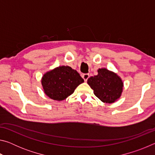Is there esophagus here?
Instances as JSON below:
<instances>
[{
    "instance_id": "obj_1",
    "label": "esophagus",
    "mask_w": 155,
    "mask_h": 155,
    "mask_svg": "<svg viewBox=\"0 0 155 155\" xmlns=\"http://www.w3.org/2000/svg\"><path fill=\"white\" fill-rule=\"evenodd\" d=\"M82 77L84 79V81H85V82H86V81H87L88 78L90 77V75H89V74H82Z\"/></svg>"
}]
</instances>
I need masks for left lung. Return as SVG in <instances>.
Listing matches in <instances>:
<instances>
[{"instance_id": "8db88e82", "label": "left lung", "mask_w": 155, "mask_h": 155, "mask_svg": "<svg viewBox=\"0 0 155 155\" xmlns=\"http://www.w3.org/2000/svg\"><path fill=\"white\" fill-rule=\"evenodd\" d=\"M88 85L97 98L105 103H114L121 96L124 83L116 73L99 68L98 74L87 79Z\"/></svg>"}]
</instances>
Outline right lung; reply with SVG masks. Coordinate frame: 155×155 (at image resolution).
<instances>
[{
    "instance_id": "add662e5",
    "label": "right lung",
    "mask_w": 155,
    "mask_h": 155,
    "mask_svg": "<svg viewBox=\"0 0 155 155\" xmlns=\"http://www.w3.org/2000/svg\"><path fill=\"white\" fill-rule=\"evenodd\" d=\"M44 93L54 101H61L71 95L84 80L70 66H59L46 72L41 78Z\"/></svg>"
}]
</instances>
